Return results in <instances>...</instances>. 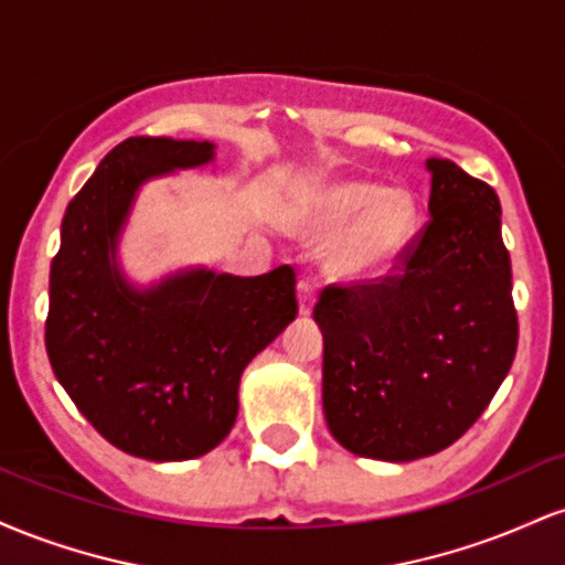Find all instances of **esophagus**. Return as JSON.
I'll list each match as a JSON object with an SVG mask.
<instances>
[{
	"label": "esophagus",
	"mask_w": 565,
	"mask_h": 565,
	"mask_svg": "<svg viewBox=\"0 0 565 565\" xmlns=\"http://www.w3.org/2000/svg\"><path fill=\"white\" fill-rule=\"evenodd\" d=\"M297 300H300V313L308 316L316 305V284L310 278H300L297 281Z\"/></svg>",
	"instance_id": "1"
}]
</instances>
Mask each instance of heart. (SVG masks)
Masks as SVG:
<instances>
[{"mask_svg": "<svg viewBox=\"0 0 565 565\" xmlns=\"http://www.w3.org/2000/svg\"><path fill=\"white\" fill-rule=\"evenodd\" d=\"M305 236H332L327 265L348 281H377L395 274L417 244L423 210L408 188L355 178L321 180L295 204Z\"/></svg>", "mask_w": 565, "mask_h": 565, "instance_id": "heart-1", "label": "heart"}]
</instances>
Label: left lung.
<instances>
[{
  "label": "left lung",
  "mask_w": 565,
  "mask_h": 565,
  "mask_svg": "<svg viewBox=\"0 0 565 565\" xmlns=\"http://www.w3.org/2000/svg\"><path fill=\"white\" fill-rule=\"evenodd\" d=\"M430 220L398 274L327 287L323 414L348 451L412 462L462 438L518 348L510 255L494 188L427 159Z\"/></svg>",
  "instance_id": "obj_1"
}]
</instances>
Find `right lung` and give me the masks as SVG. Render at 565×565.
Instances as JSON below:
<instances>
[{
    "mask_svg": "<svg viewBox=\"0 0 565 565\" xmlns=\"http://www.w3.org/2000/svg\"><path fill=\"white\" fill-rule=\"evenodd\" d=\"M215 159L206 140L127 138L71 199L50 268L44 345L57 382L116 449L151 462L212 451L238 414L246 364L297 316L295 270H180L148 289L116 263L140 185Z\"/></svg>",
    "mask_w": 565,
    "mask_h": 565,
    "instance_id": "obj_1",
    "label": "right lung"
}]
</instances>
